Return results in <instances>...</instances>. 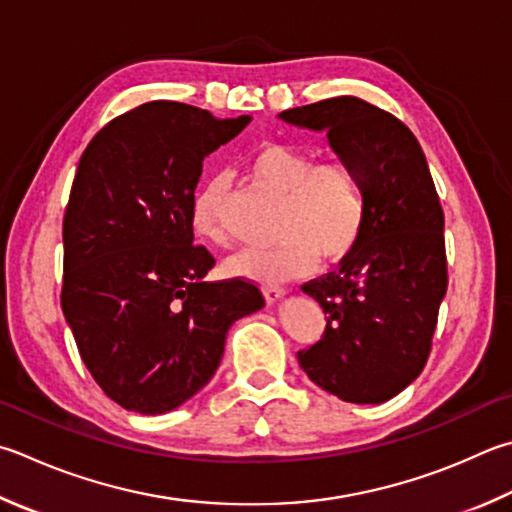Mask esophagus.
Here are the masks:
<instances>
[{
  "instance_id": "obj_1",
  "label": "esophagus",
  "mask_w": 512,
  "mask_h": 512,
  "mask_svg": "<svg viewBox=\"0 0 512 512\" xmlns=\"http://www.w3.org/2000/svg\"><path fill=\"white\" fill-rule=\"evenodd\" d=\"M284 295H286V291H284L282 286H264V297H266V302H268V304L280 302Z\"/></svg>"
}]
</instances>
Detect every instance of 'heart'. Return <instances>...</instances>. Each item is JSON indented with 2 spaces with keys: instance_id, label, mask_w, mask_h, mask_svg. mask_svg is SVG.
<instances>
[{
  "instance_id": "heart-1",
  "label": "heart",
  "mask_w": 512,
  "mask_h": 512,
  "mask_svg": "<svg viewBox=\"0 0 512 512\" xmlns=\"http://www.w3.org/2000/svg\"><path fill=\"white\" fill-rule=\"evenodd\" d=\"M248 174L275 197L284 199L277 219V241L228 259V273L259 284H280L309 273L318 262L345 259L362 237L367 197L358 174L342 161L318 163L304 147L259 145L248 159ZM228 176L215 174L199 185L192 199V228L210 244H228L224 208Z\"/></svg>"
}]
</instances>
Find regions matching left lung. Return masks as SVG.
Instances as JSON below:
<instances>
[{"mask_svg":"<svg viewBox=\"0 0 512 512\" xmlns=\"http://www.w3.org/2000/svg\"><path fill=\"white\" fill-rule=\"evenodd\" d=\"M280 120L327 132L358 174L367 221L338 271L302 286L327 315L322 340L297 351L315 385L347 403H385L430 356L448 288L443 210L416 136L369 102L338 96L282 111Z\"/></svg>","mask_w":512,"mask_h":512,"instance_id":"left-lung-1","label":"left lung"}]
</instances>
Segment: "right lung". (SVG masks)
<instances>
[{
  "mask_svg": "<svg viewBox=\"0 0 512 512\" xmlns=\"http://www.w3.org/2000/svg\"><path fill=\"white\" fill-rule=\"evenodd\" d=\"M250 120L154 100L82 154L64 212L62 311L91 376L129 412L190 401L215 376L228 329L264 306L244 280H203L215 259L192 246L203 161Z\"/></svg>",
  "mask_w": 512,
  "mask_h": 512,
  "instance_id": "obj_1",
  "label": "right lung"
}]
</instances>
